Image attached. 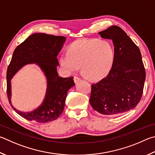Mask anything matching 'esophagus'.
Masks as SVG:
<instances>
[{
	"instance_id": "1",
	"label": "esophagus",
	"mask_w": 155,
	"mask_h": 155,
	"mask_svg": "<svg viewBox=\"0 0 155 155\" xmlns=\"http://www.w3.org/2000/svg\"><path fill=\"white\" fill-rule=\"evenodd\" d=\"M81 81V78H79V77H74V83H78V81Z\"/></svg>"
}]
</instances>
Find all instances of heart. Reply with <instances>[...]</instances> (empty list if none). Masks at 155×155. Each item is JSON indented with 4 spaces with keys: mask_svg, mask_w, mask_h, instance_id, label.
<instances>
[{
    "mask_svg": "<svg viewBox=\"0 0 155 155\" xmlns=\"http://www.w3.org/2000/svg\"><path fill=\"white\" fill-rule=\"evenodd\" d=\"M115 57L114 49L106 41L83 38L70 45L68 52L60 59L61 68L67 74L81 70L92 81L105 77L111 70Z\"/></svg>",
    "mask_w": 155,
    "mask_h": 155,
    "instance_id": "obj_1",
    "label": "heart"
}]
</instances>
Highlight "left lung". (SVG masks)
Here are the masks:
<instances>
[{"mask_svg":"<svg viewBox=\"0 0 155 155\" xmlns=\"http://www.w3.org/2000/svg\"><path fill=\"white\" fill-rule=\"evenodd\" d=\"M98 34L113 42L115 57L108 74L91 85L90 104L102 114L124 113L134 108L142 95L146 72L141 53L119 26H112Z\"/></svg>","mask_w":155,"mask_h":155,"instance_id":"left-lung-1","label":"left lung"}]
</instances>
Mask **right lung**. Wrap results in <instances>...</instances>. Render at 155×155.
Wrapping results in <instances>:
<instances>
[{
    "label": "right lung",
    "mask_w": 155,
    "mask_h": 155,
    "mask_svg": "<svg viewBox=\"0 0 155 155\" xmlns=\"http://www.w3.org/2000/svg\"><path fill=\"white\" fill-rule=\"evenodd\" d=\"M66 42V37L44 33H35L16 47L7 68V93L9 104L17 113L28 120L47 123L57 119L62 113L68 90L75 84L73 77H59L57 58ZM36 63L46 75L48 87L42 104L31 112H21L11 104L10 80L25 65Z\"/></svg>",
    "instance_id": "1"
}]
</instances>
